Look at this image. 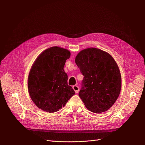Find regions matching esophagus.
<instances>
[{
    "instance_id": "1",
    "label": "esophagus",
    "mask_w": 145,
    "mask_h": 145,
    "mask_svg": "<svg viewBox=\"0 0 145 145\" xmlns=\"http://www.w3.org/2000/svg\"><path fill=\"white\" fill-rule=\"evenodd\" d=\"M72 88H73V90L75 91V92H76V93H77L78 92V91H79V88H78V86H73Z\"/></svg>"
}]
</instances>
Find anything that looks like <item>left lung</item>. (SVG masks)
<instances>
[{
    "label": "left lung",
    "mask_w": 145,
    "mask_h": 145,
    "mask_svg": "<svg viewBox=\"0 0 145 145\" xmlns=\"http://www.w3.org/2000/svg\"><path fill=\"white\" fill-rule=\"evenodd\" d=\"M75 63L84 76L78 95L90 111L100 114L109 110L121 90V74L108 53L91 48L81 50Z\"/></svg>",
    "instance_id": "obj_1"
}]
</instances>
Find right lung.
Returning <instances> with one entry per match:
<instances>
[{
	"label": "right lung",
	"instance_id": "add662e5",
	"mask_svg": "<svg viewBox=\"0 0 145 145\" xmlns=\"http://www.w3.org/2000/svg\"><path fill=\"white\" fill-rule=\"evenodd\" d=\"M71 52L58 46L49 48L36 58L30 70L27 87L36 106L49 113L59 111L75 94L68 85L64 71L66 60Z\"/></svg>",
	"mask_w": 145,
	"mask_h": 145
}]
</instances>
